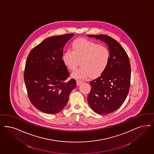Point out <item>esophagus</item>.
I'll list each match as a JSON object with an SVG mask.
<instances>
[{
  "label": "esophagus",
  "mask_w": 154,
  "mask_h": 154,
  "mask_svg": "<svg viewBox=\"0 0 154 154\" xmlns=\"http://www.w3.org/2000/svg\"><path fill=\"white\" fill-rule=\"evenodd\" d=\"M76 82H77V85L79 86V85H81L83 82V81H81V80H77L76 81Z\"/></svg>",
  "instance_id": "esophagus-1"
}]
</instances>
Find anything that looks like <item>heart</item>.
Returning a JSON list of instances; mask_svg holds the SVG:
<instances>
[{"label": "heart", "instance_id": "1", "mask_svg": "<svg viewBox=\"0 0 154 154\" xmlns=\"http://www.w3.org/2000/svg\"><path fill=\"white\" fill-rule=\"evenodd\" d=\"M72 51L64 52L62 60L70 70L81 67L72 74L75 79H85L90 76L97 77L105 70L110 60V52L107 48L100 44L85 39L75 40L72 45Z\"/></svg>", "mask_w": 154, "mask_h": 154}]
</instances>
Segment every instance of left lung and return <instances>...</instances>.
<instances>
[{"mask_svg":"<svg viewBox=\"0 0 154 154\" xmlns=\"http://www.w3.org/2000/svg\"><path fill=\"white\" fill-rule=\"evenodd\" d=\"M105 42L110 52L105 70L90 81L91 89L88 97L91 109L100 114H107L118 109L125 101L130 85L131 67L125 49L112 37L105 35H88Z\"/></svg>","mask_w":154,"mask_h":154,"instance_id":"obj_1","label":"left lung"}]
</instances>
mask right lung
<instances>
[{
	"label": "right lung",
	"instance_id": "1",
	"mask_svg": "<svg viewBox=\"0 0 154 154\" xmlns=\"http://www.w3.org/2000/svg\"><path fill=\"white\" fill-rule=\"evenodd\" d=\"M74 34L48 37L29 53L24 73L31 102L40 111L54 114L67 104L76 82L71 79L62 56L64 47Z\"/></svg>",
	"mask_w": 154,
	"mask_h": 154
}]
</instances>
